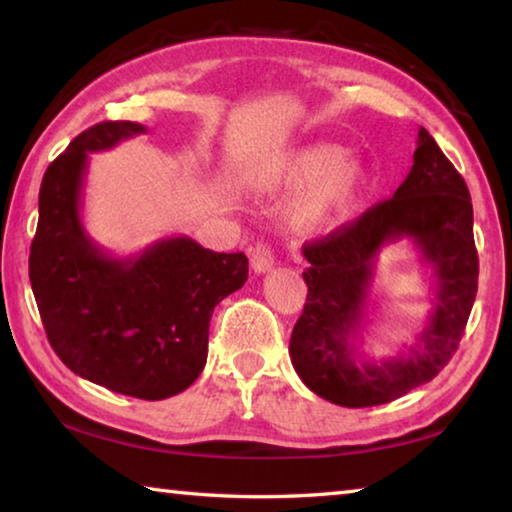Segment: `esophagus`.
<instances>
[{"instance_id":"esophagus-1","label":"esophagus","mask_w":512,"mask_h":512,"mask_svg":"<svg viewBox=\"0 0 512 512\" xmlns=\"http://www.w3.org/2000/svg\"><path fill=\"white\" fill-rule=\"evenodd\" d=\"M250 266H253L255 273H268L273 268V253L266 244H257L255 248H250Z\"/></svg>"}]
</instances>
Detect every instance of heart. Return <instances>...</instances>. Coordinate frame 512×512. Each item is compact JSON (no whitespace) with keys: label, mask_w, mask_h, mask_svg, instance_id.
<instances>
[{"label":"heart","mask_w":512,"mask_h":512,"mask_svg":"<svg viewBox=\"0 0 512 512\" xmlns=\"http://www.w3.org/2000/svg\"><path fill=\"white\" fill-rule=\"evenodd\" d=\"M366 164L345 146L314 140L289 151L268 173L271 192H291L302 184L293 198L287 219L302 235H318L339 223L348 214L366 187Z\"/></svg>","instance_id":"1"}]
</instances>
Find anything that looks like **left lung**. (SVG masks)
Here are the masks:
<instances>
[{
    "label": "left lung",
    "mask_w": 512,
    "mask_h": 512,
    "mask_svg": "<svg viewBox=\"0 0 512 512\" xmlns=\"http://www.w3.org/2000/svg\"><path fill=\"white\" fill-rule=\"evenodd\" d=\"M472 223L465 180L420 128L413 167L393 198L302 246L309 293L289 354L309 391L332 404L363 409L397 400L447 366L470 318L479 280ZM400 238H409L432 268L434 307L415 346L370 362L358 354L356 336L380 248Z\"/></svg>",
    "instance_id": "obj_1"
}]
</instances>
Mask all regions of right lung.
<instances>
[{
    "instance_id": "add662e5",
    "label": "right lung",
    "mask_w": 512,
    "mask_h": 512,
    "mask_svg": "<svg viewBox=\"0 0 512 512\" xmlns=\"http://www.w3.org/2000/svg\"><path fill=\"white\" fill-rule=\"evenodd\" d=\"M140 133L146 126L135 121H103L49 164L29 277L47 339L69 370L108 391L164 400L203 372L212 311L244 287L248 257L185 235L115 257L88 235L81 205L90 153Z\"/></svg>"
}]
</instances>
